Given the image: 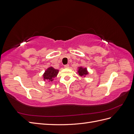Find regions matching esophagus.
Masks as SVG:
<instances>
[{"label": "esophagus", "instance_id": "obj_1", "mask_svg": "<svg viewBox=\"0 0 134 134\" xmlns=\"http://www.w3.org/2000/svg\"><path fill=\"white\" fill-rule=\"evenodd\" d=\"M64 67L65 68H69V64L65 65H64Z\"/></svg>", "mask_w": 134, "mask_h": 134}]
</instances>
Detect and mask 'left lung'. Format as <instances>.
I'll return each mask as SVG.
<instances>
[{
	"label": "left lung",
	"mask_w": 134,
	"mask_h": 134,
	"mask_svg": "<svg viewBox=\"0 0 134 134\" xmlns=\"http://www.w3.org/2000/svg\"><path fill=\"white\" fill-rule=\"evenodd\" d=\"M77 74H78L81 76H86L89 74L87 68H83L82 66H79L78 68V71Z\"/></svg>",
	"instance_id": "obj_1"
}]
</instances>
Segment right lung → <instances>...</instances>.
<instances>
[{"label": "right lung", "instance_id": "obj_1", "mask_svg": "<svg viewBox=\"0 0 134 134\" xmlns=\"http://www.w3.org/2000/svg\"><path fill=\"white\" fill-rule=\"evenodd\" d=\"M59 70L55 69L52 66L48 67L44 71L42 77L43 80H47L48 82L53 81L54 78L58 75Z\"/></svg>", "mask_w": 134, "mask_h": 134}]
</instances>
